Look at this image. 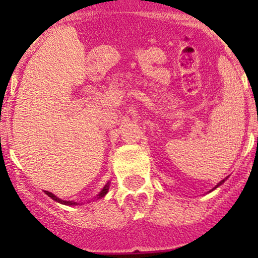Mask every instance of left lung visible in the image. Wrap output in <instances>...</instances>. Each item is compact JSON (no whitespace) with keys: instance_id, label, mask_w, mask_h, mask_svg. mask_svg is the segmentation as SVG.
I'll return each mask as SVG.
<instances>
[{"instance_id":"obj_1","label":"left lung","mask_w":258,"mask_h":258,"mask_svg":"<svg viewBox=\"0 0 258 258\" xmlns=\"http://www.w3.org/2000/svg\"><path fill=\"white\" fill-rule=\"evenodd\" d=\"M223 182H225V179H222V181H221V182H220V183H218V184H217V186H216V187H218V186H220V184H222V183H223ZM216 187H215V188H216Z\"/></svg>"}]
</instances>
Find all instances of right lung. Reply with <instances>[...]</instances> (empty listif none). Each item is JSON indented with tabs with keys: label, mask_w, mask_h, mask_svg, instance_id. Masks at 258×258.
Wrapping results in <instances>:
<instances>
[{
	"label": "right lung",
	"mask_w": 258,
	"mask_h": 258,
	"mask_svg": "<svg viewBox=\"0 0 258 258\" xmlns=\"http://www.w3.org/2000/svg\"><path fill=\"white\" fill-rule=\"evenodd\" d=\"M108 187H110V183H107V184H106L105 187H103L102 191H101V192H100V195H98V199H101V197H103V196H105L106 194H107V192H108ZM46 195H48V196L51 197L52 200H54V201L59 202V204L70 205V206H71V205H76V202H72V201H63V200H59L58 197H56V196H54L53 194H51V192H48V191H46Z\"/></svg>",
	"instance_id": "add662e5"
}]
</instances>
